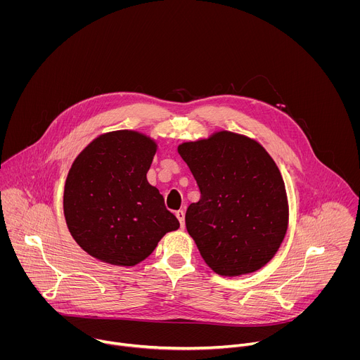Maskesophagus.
I'll use <instances>...</instances> for the list:
<instances>
[{
    "mask_svg": "<svg viewBox=\"0 0 360 360\" xmlns=\"http://www.w3.org/2000/svg\"><path fill=\"white\" fill-rule=\"evenodd\" d=\"M175 215H176V218H178V221H179L181 226L184 228V226H185V212H184L182 210H179V211H176V212H175Z\"/></svg>",
    "mask_w": 360,
    "mask_h": 360,
    "instance_id": "34e87169",
    "label": "esophagus"
}]
</instances>
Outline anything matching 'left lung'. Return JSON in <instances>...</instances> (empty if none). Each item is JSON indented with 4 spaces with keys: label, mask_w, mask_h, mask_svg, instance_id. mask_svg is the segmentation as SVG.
I'll return each mask as SVG.
<instances>
[{
    "label": "left lung",
    "mask_w": 360,
    "mask_h": 360,
    "mask_svg": "<svg viewBox=\"0 0 360 360\" xmlns=\"http://www.w3.org/2000/svg\"><path fill=\"white\" fill-rule=\"evenodd\" d=\"M178 152L200 191L185 224L203 261L222 276L265 266L286 235L289 218L285 182L265 148L219 131L181 143Z\"/></svg>",
    "instance_id": "obj_1"
}]
</instances>
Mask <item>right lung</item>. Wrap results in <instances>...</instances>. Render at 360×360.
<instances>
[{
	"label": "right lung",
	"instance_id": "1",
	"mask_svg": "<svg viewBox=\"0 0 360 360\" xmlns=\"http://www.w3.org/2000/svg\"><path fill=\"white\" fill-rule=\"evenodd\" d=\"M157 143L136 131L95 138L75 158L64 189V215L75 242L94 258L134 266L179 228L146 172Z\"/></svg>",
	"mask_w": 360,
	"mask_h": 360
}]
</instances>
